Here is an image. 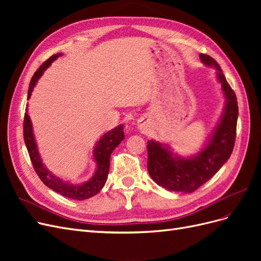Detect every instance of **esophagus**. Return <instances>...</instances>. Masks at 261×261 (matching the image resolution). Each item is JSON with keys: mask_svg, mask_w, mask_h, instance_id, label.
<instances>
[{"mask_svg": "<svg viewBox=\"0 0 261 261\" xmlns=\"http://www.w3.org/2000/svg\"><path fill=\"white\" fill-rule=\"evenodd\" d=\"M138 128L141 130L146 129V124L143 121H138Z\"/></svg>", "mask_w": 261, "mask_h": 261, "instance_id": "1", "label": "esophagus"}]
</instances>
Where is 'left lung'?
I'll return each mask as SVG.
<instances>
[{"label":"left lung","mask_w":261,"mask_h":261,"mask_svg":"<svg viewBox=\"0 0 261 261\" xmlns=\"http://www.w3.org/2000/svg\"><path fill=\"white\" fill-rule=\"evenodd\" d=\"M200 61L217 70V80L223 91L225 105L222 115L198 152L183 156L173 152L168 144L148 140V172L159 186L172 192L193 193L206 183L230 158L236 137L239 107L236 96L227 84L220 65L207 54Z\"/></svg>","instance_id":"left-lung-1"}]
</instances>
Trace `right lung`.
Segmentation results:
<instances>
[{"instance_id":"right-lung-1","label":"right lung","mask_w":261,"mask_h":261,"mask_svg":"<svg viewBox=\"0 0 261 261\" xmlns=\"http://www.w3.org/2000/svg\"><path fill=\"white\" fill-rule=\"evenodd\" d=\"M60 57H62V53L52 55L49 60H46L43 64L39 67L33 78H31L27 99L30 98L31 92H33L39 78L43 75L44 70ZM23 139H25V144L28 150L31 163H33L35 171L37 172V174L40 177V179L43 181V184L51 188L52 191L61 194L62 196L67 197V198L75 200H84L97 195L101 191L102 187L105 186L110 170V156H111L113 150L122 143V140L124 139V132L123 125H118L100 137V139L97 141L96 146H94L92 150L93 161L96 162V170H94L93 175L88 180L78 184L70 183L69 180H65L57 176L45 167L44 163L42 162L40 153L38 151L33 123H31L30 117L27 113V108L25 113V120H23Z\"/></svg>"}]
</instances>
